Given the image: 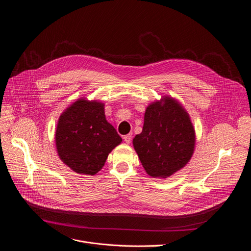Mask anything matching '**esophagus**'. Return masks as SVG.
Here are the masks:
<instances>
[{
	"label": "esophagus",
	"mask_w": 251,
	"mask_h": 251,
	"mask_svg": "<svg viewBox=\"0 0 251 251\" xmlns=\"http://www.w3.org/2000/svg\"><path fill=\"white\" fill-rule=\"evenodd\" d=\"M123 139H124V141H125L127 144H129V143L131 142V139H132V134H127V135H125L124 137H123Z\"/></svg>",
	"instance_id": "1"
}]
</instances>
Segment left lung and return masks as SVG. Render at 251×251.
I'll return each mask as SVG.
<instances>
[{
	"label": "left lung",
	"instance_id": "obj_1",
	"mask_svg": "<svg viewBox=\"0 0 251 251\" xmlns=\"http://www.w3.org/2000/svg\"><path fill=\"white\" fill-rule=\"evenodd\" d=\"M195 140L186 110L164 96L146 108L142 132L135 136L133 146L148 175L167 178L189 162Z\"/></svg>",
	"mask_w": 251,
	"mask_h": 251
}]
</instances>
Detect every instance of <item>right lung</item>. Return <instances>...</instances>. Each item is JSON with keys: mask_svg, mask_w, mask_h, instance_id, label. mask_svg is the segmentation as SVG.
<instances>
[{"mask_svg": "<svg viewBox=\"0 0 251 251\" xmlns=\"http://www.w3.org/2000/svg\"><path fill=\"white\" fill-rule=\"evenodd\" d=\"M55 141L63 163L76 173L94 175L122 138L106 120L104 103L81 98L61 114Z\"/></svg>", "mask_w": 251, "mask_h": 251, "instance_id": "obj_1", "label": "right lung"}]
</instances>
